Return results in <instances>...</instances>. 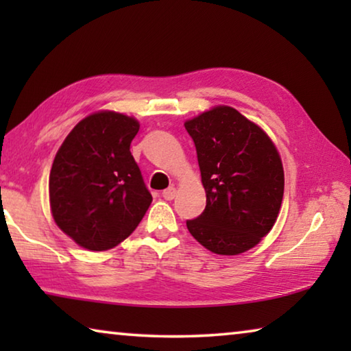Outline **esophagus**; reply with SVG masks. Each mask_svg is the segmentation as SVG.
Wrapping results in <instances>:
<instances>
[{"mask_svg":"<svg viewBox=\"0 0 351 351\" xmlns=\"http://www.w3.org/2000/svg\"><path fill=\"white\" fill-rule=\"evenodd\" d=\"M162 197L167 199V201H171V199L176 197V189L173 186L169 187V189H165L164 192H162Z\"/></svg>","mask_w":351,"mask_h":351,"instance_id":"obj_1","label":"esophagus"}]
</instances>
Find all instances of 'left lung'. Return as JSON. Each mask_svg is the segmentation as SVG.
Segmentation results:
<instances>
[{"mask_svg": "<svg viewBox=\"0 0 351 351\" xmlns=\"http://www.w3.org/2000/svg\"><path fill=\"white\" fill-rule=\"evenodd\" d=\"M197 147L206 209L187 229L206 249L237 255L258 245L283 199L280 154L269 136L235 108L219 105L186 123Z\"/></svg>", "mask_w": 351, "mask_h": 351, "instance_id": "obj_1", "label": "left lung"}]
</instances>
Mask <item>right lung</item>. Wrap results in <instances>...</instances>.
Returning <instances> with one entry per match:
<instances>
[{
	"label": "right lung",
	"instance_id": "1",
	"mask_svg": "<svg viewBox=\"0 0 351 351\" xmlns=\"http://www.w3.org/2000/svg\"><path fill=\"white\" fill-rule=\"evenodd\" d=\"M139 122L99 111L73 128L49 175L54 221L77 245L108 251L138 228L152 204L130 144Z\"/></svg>",
	"mask_w": 351,
	"mask_h": 351
}]
</instances>
